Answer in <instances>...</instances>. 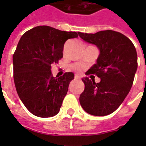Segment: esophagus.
<instances>
[{
    "label": "esophagus",
    "mask_w": 146,
    "mask_h": 146,
    "mask_svg": "<svg viewBox=\"0 0 146 146\" xmlns=\"http://www.w3.org/2000/svg\"><path fill=\"white\" fill-rule=\"evenodd\" d=\"M74 79H75V80H80V77L78 74H75V75H74Z\"/></svg>",
    "instance_id": "obj_1"
}]
</instances>
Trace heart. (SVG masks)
Wrapping results in <instances>:
<instances>
[{"instance_id": "heart-1", "label": "heart", "mask_w": 146, "mask_h": 146, "mask_svg": "<svg viewBox=\"0 0 146 146\" xmlns=\"http://www.w3.org/2000/svg\"><path fill=\"white\" fill-rule=\"evenodd\" d=\"M73 68H74V69H75V70H77V71H80L82 69V66H81L80 65H78V64H77V65H74V66H73Z\"/></svg>"}]
</instances>
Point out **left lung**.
I'll list each match as a JSON object with an SVG mask.
<instances>
[{
	"label": "left lung",
	"mask_w": 146,
	"mask_h": 146,
	"mask_svg": "<svg viewBox=\"0 0 146 146\" xmlns=\"http://www.w3.org/2000/svg\"><path fill=\"white\" fill-rule=\"evenodd\" d=\"M78 34L99 50L96 63L88 72L101 79L96 83L87 77L82 78L85 89L80 103L86 113L93 115L111 114L122 104L133 84L137 69L136 49L129 38L111 30Z\"/></svg>",
	"instance_id": "obj_1"
}]
</instances>
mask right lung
<instances>
[{"label": "right lung", "mask_w": 146, "mask_h": 146, "mask_svg": "<svg viewBox=\"0 0 146 146\" xmlns=\"http://www.w3.org/2000/svg\"><path fill=\"white\" fill-rule=\"evenodd\" d=\"M77 37L76 32L42 25L25 32L18 42L13 55L15 87L22 102L36 116L58 113L74 74L66 72L54 77L51 65L63 58L66 41Z\"/></svg>", "instance_id": "1"}]
</instances>
